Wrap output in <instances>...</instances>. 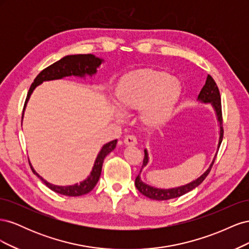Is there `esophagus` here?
Instances as JSON below:
<instances>
[{"instance_id": "1", "label": "esophagus", "mask_w": 249, "mask_h": 249, "mask_svg": "<svg viewBox=\"0 0 249 249\" xmlns=\"http://www.w3.org/2000/svg\"><path fill=\"white\" fill-rule=\"evenodd\" d=\"M124 144L126 145H136L137 144V138L134 135H126L124 139Z\"/></svg>"}]
</instances>
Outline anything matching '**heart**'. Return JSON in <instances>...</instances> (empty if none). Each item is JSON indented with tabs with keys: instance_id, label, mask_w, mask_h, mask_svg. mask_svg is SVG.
I'll use <instances>...</instances> for the list:
<instances>
[{
	"instance_id": "heart-1",
	"label": "heart",
	"mask_w": 249,
	"mask_h": 249,
	"mask_svg": "<svg viewBox=\"0 0 249 249\" xmlns=\"http://www.w3.org/2000/svg\"><path fill=\"white\" fill-rule=\"evenodd\" d=\"M182 86L167 71L144 67L126 73L114 90L117 107L124 111L139 109L141 122L158 127L170 119L179 100ZM116 117H120L116 112Z\"/></svg>"
}]
</instances>
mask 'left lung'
<instances>
[{
	"label": "left lung",
	"mask_w": 249,
	"mask_h": 249,
	"mask_svg": "<svg viewBox=\"0 0 249 249\" xmlns=\"http://www.w3.org/2000/svg\"><path fill=\"white\" fill-rule=\"evenodd\" d=\"M197 100L201 103L211 104L216 112L217 119L220 124V136H219V142H218V148H219L221 142H222V138H223L221 97H220V92H219V89H218L216 82L214 81V79L212 77L210 76V74H208L206 84L203 85L202 89L200 90ZM215 158H216V156H215ZM215 158L213 159L212 163H211L210 167L206 170V172L203 173L202 176H200L197 179L193 180V182L187 184V185H184V186H180V187L171 188V189H158V188H155V187L149 186L145 183H143L140 178V173H141L142 168L146 166V164L148 163V154H147V150L144 149V159H143V164H142V167H141L139 175L137 176L136 179H135V186H136V188L140 193L145 195L146 197H148L150 199L167 200V199H171V198L179 197V196H182V195L190 192L191 190L194 189V188H196L203 182V179L207 178V176L211 171V168H212V166H213V164L215 162Z\"/></svg>",
	"instance_id": "8db88e82"
}]
</instances>
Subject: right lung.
I'll list each match as a JSON object with an SVG mask.
<instances>
[{
    "label": "right lung",
    "mask_w": 249,
    "mask_h": 249,
    "mask_svg": "<svg viewBox=\"0 0 249 249\" xmlns=\"http://www.w3.org/2000/svg\"><path fill=\"white\" fill-rule=\"evenodd\" d=\"M102 62H103V59L97 58L91 54L69 55V56L63 57L62 59H60L59 61L55 62L54 64L48 66L47 69H44L42 71L39 72L38 76L35 78L34 82L32 83L31 87H30L27 94V99L25 102L24 110L30 99V95H31V93L33 92V90L35 89L36 86L41 84L42 82L58 80V79H62L64 77H70V76L85 77L86 74H88V76H92V74L96 72V69L102 64ZM24 110H22V114H24ZM116 143H117L116 139L112 140L106 143V144L102 147L101 152L99 153V155H97L95 159L91 173H90V176L86 179L83 180V182H81L80 184H74L72 186H56V185L50 184L33 169L31 164H30V166H31V169L34 172V175L38 177L51 190L55 191L59 194L66 195V196H81V195L87 194L88 192L91 191L94 188V186L96 185V183L99 182L104 159L106 158L108 154H110L112 150L115 148Z\"/></svg>",
    "instance_id": "right-lung-1"
}]
</instances>
